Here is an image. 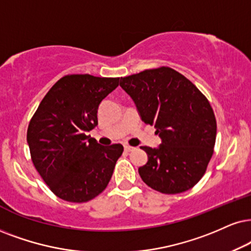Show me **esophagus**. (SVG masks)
<instances>
[{
    "instance_id": "esophagus-1",
    "label": "esophagus",
    "mask_w": 251,
    "mask_h": 251,
    "mask_svg": "<svg viewBox=\"0 0 251 251\" xmlns=\"http://www.w3.org/2000/svg\"><path fill=\"white\" fill-rule=\"evenodd\" d=\"M125 151H132L133 149H134V147H131V146H128V145H125Z\"/></svg>"
}]
</instances>
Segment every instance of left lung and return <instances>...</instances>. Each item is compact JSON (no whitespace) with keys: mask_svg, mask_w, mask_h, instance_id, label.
<instances>
[{"mask_svg":"<svg viewBox=\"0 0 251 251\" xmlns=\"http://www.w3.org/2000/svg\"><path fill=\"white\" fill-rule=\"evenodd\" d=\"M141 119L156 128L158 148L142 146L148 155L139 168L149 188L175 195L193 188L207 169L214 151L217 120L205 95L170 67L146 69L120 78Z\"/></svg>","mask_w":251,"mask_h":251,"instance_id":"1","label":"left lung"}]
</instances>
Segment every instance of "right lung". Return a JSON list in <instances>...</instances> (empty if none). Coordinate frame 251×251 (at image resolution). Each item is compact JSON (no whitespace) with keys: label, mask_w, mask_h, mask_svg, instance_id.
I'll return each instance as SVG.
<instances>
[{"label":"right lung","mask_w":251,"mask_h":251,"mask_svg":"<svg viewBox=\"0 0 251 251\" xmlns=\"http://www.w3.org/2000/svg\"><path fill=\"white\" fill-rule=\"evenodd\" d=\"M118 85L119 77L66 75L50 89L30 120L31 160L50 191L63 201H91L112 177L124 147H104L87 132L97 126L100 102Z\"/></svg>","instance_id":"1"}]
</instances>
